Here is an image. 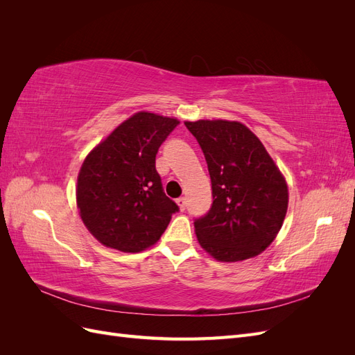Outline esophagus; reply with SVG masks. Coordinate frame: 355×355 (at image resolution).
<instances>
[{
    "label": "esophagus",
    "mask_w": 355,
    "mask_h": 355,
    "mask_svg": "<svg viewBox=\"0 0 355 355\" xmlns=\"http://www.w3.org/2000/svg\"><path fill=\"white\" fill-rule=\"evenodd\" d=\"M176 202H178V206H179L180 211H184V210L187 209V198L180 197V198H178V200H176Z\"/></svg>",
    "instance_id": "obj_1"
}]
</instances>
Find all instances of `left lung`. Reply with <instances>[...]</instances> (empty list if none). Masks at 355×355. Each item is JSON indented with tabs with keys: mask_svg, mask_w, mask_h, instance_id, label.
Masks as SVG:
<instances>
[{
	"mask_svg": "<svg viewBox=\"0 0 355 355\" xmlns=\"http://www.w3.org/2000/svg\"><path fill=\"white\" fill-rule=\"evenodd\" d=\"M206 157L213 204L196 219L200 245L220 262L262 253L286 218V179L249 128L239 121H185Z\"/></svg>",
	"mask_w": 355,
	"mask_h": 355,
	"instance_id": "1",
	"label": "left lung"
}]
</instances>
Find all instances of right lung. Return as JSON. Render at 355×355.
<instances>
[{
    "label": "right lung",
    "mask_w": 355,
    "mask_h": 355,
    "mask_svg": "<svg viewBox=\"0 0 355 355\" xmlns=\"http://www.w3.org/2000/svg\"><path fill=\"white\" fill-rule=\"evenodd\" d=\"M178 124L176 118L137 112L85 157L77 206L85 228L103 245L142 252L159 240L179 211L155 168L158 148Z\"/></svg>",
    "instance_id": "right-lung-1"
}]
</instances>
